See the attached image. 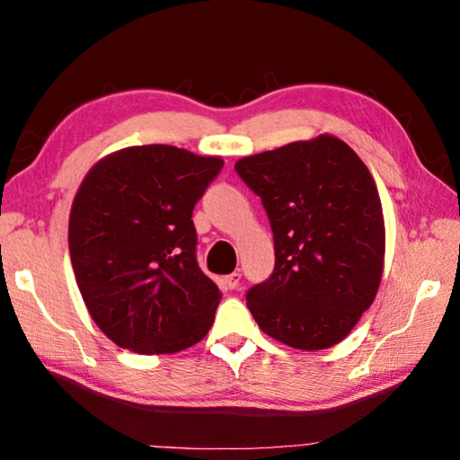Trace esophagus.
<instances>
[{
  "label": "esophagus",
  "instance_id": "34e87169",
  "mask_svg": "<svg viewBox=\"0 0 460 460\" xmlns=\"http://www.w3.org/2000/svg\"><path fill=\"white\" fill-rule=\"evenodd\" d=\"M241 284V274L239 271H233L231 276L225 278V286H227V290H235V288H239Z\"/></svg>",
  "mask_w": 460,
  "mask_h": 460
}]
</instances>
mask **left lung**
I'll return each mask as SVG.
<instances>
[{
	"mask_svg": "<svg viewBox=\"0 0 460 460\" xmlns=\"http://www.w3.org/2000/svg\"><path fill=\"white\" fill-rule=\"evenodd\" d=\"M241 181L261 199L276 266L247 290L260 329L318 351L353 331L376 300L385 227L377 186L342 139L318 136L241 158Z\"/></svg>",
	"mask_w": 460,
	"mask_h": 460,
	"instance_id": "1",
	"label": "left lung"
}]
</instances>
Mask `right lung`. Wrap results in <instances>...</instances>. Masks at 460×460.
Wrapping results in <instances>:
<instances>
[{"label":"right lung","instance_id":"1","mask_svg":"<svg viewBox=\"0 0 460 460\" xmlns=\"http://www.w3.org/2000/svg\"><path fill=\"white\" fill-rule=\"evenodd\" d=\"M223 160L164 144L105 155L73 200L68 249L93 321L115 345L176 353L208 332L221 292L197 261L192 208Z\"/></svg>","mask_w":460,"mask_h":460}]
</instances>
